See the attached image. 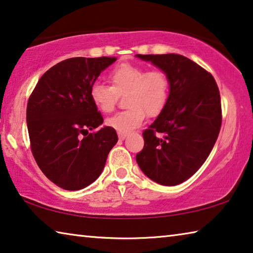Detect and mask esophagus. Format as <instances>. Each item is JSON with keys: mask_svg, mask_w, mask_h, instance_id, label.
<instances>
[{"mask_svg": "<svg viewBox=\"0 0 253 253\" xmlns=\"http://www.w3.org/2000/svg\"><path fill=\"white\" fill-rule=\"evenodd\" d=\"M127 134H124V133H118V138L120 139V141H123V139L126 138Z\"/></svg>", "mask_w": 253, "mask_h": 253, "instance_id": "1", "label": "esophagus"}]
</instances>
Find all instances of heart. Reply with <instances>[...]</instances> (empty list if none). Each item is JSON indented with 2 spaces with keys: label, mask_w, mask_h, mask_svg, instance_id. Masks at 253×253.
I'll list each match as a JSON object with an SVG mask.
<instances>
[{
  "label": "heart",
  "mask_w": 253,
  "mask_h": 253,
  "mask_svg": "<svg viewBox=\"0 0 253 253\" xmlns=\"http://www.w3.org/2000/svg\"><path fill=\"white\" fill-rule=\"evenodd\" d=\"M110 85L95 82L91 85V102L102 114L114 111L118 95L125 93L127 109L112 116L107 125L118 131L128 134L142 125L148 117H156L166 108L170 97L171 83L166 72L160 69L148 70L136 64H119L109 73Z\"/></svg>",
  "instance_id": "obj_1"
}]
</instances>
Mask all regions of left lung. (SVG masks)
Here are the masks:
<instances>
[{"label": "left lung", "mask_w": 253, "mask_h": 253, "mask_svg": "<svg viewBox=\"0 0 253 253\" xmlns=\"http://www.w3.org/2000/svg\"><path fill=\"white\" fill-rule=\"evenodd\" d=\"M169 75L170 97L155 122L143 131L136 154L141 170L163 186H175L195 174L213 150L222 125L217 84L191 59L177 54L141 55Z\"/></svg>", "instance_id": "8db88e82"}]
</instances>
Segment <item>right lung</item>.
Returning a JSON list of instances; mask_svg holds the SVG:
<instances>
[{
  "label": "right lung",
  "mask_w": 253,
  "mask_h": 253,
  "mask_svg": "<svg viewBox=\"0 0 253 253\" xmlns=\"http://www.w3.org/2000/svg\"><path fill=\"white\" fill-rule=\"evenodd\" d=\"M117 57H73L50 67L27 105L30 148L42 173L56 186L80 190L97 180L117 143L114 128L89 97L92 84Z\"/></svg>",
  "instance_id": "right-lung-1"
}]
</instances>
